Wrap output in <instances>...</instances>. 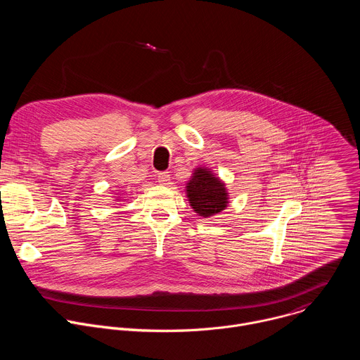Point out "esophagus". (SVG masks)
I'll return each mask as SVG.
<instances>
[{"label":"esophagus","mask_w":360,"mask_h":360,"mask_svg":"<svg viewBox=\"0 0 360 360\" xmlns=\"http://www.w3.org/2000/svg\"><path fill=\"white\" fill-rule=\"evenodd\" d=\"M169 181H171L169 172H160V174H158V182H160L161 185H168Z\"/></svg>","instance_id":"1"}]
</instances>
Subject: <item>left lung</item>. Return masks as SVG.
<instances>
[{
    "label": "left lung",
    "mask_w": 360,
    "mask_h": 360,
    "mask_svg": "<svg viewBox=\"0 0 360 360\" xmlns=\"http://www.w3.org/2000/svg\"><path fill=\"white\" fill-rule=\"evenodd\" d=\"M191 207L200 217L208 218L226 208L228 192L225 185L208 169L196 168L186 185Z\"/></svg>",
    "instance_id": "left-lung-1"
}]
</instances>
